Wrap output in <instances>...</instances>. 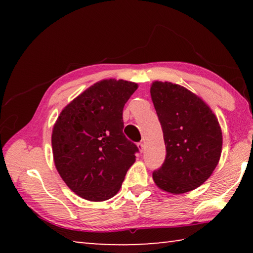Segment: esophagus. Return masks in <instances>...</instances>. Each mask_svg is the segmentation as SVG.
Masks as SVG:
<instances>
[{"mask_svg":"<svg viewBox=\"0 0 253 253\" xmlns=\"http://www.w3.org/2000/svg\"><path fill=\"white\" fill-rule=\"evenodd\" d=\"M137 146H138V149L140 151V153H143V152H144L145 146H144V144H143V143H138V144H137Z\"/></svg>","mask_w":253,"mask_h":253,"instance_id":"esophagus-1","label":"esophagus"}]
</instances>
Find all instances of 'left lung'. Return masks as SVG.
I'll return each mask as SVG.
<instances>
[{"label":"left lung","instance_id":"obj_1","mask_svg":"<svg viewBox=\"0 0 253 253\" xmlns=\"http://www.w3.org/2000/svg\"><path fill=\"white\" fill-rule=\"evenodd\" d=\"M151 96L166 146L163 165L153 172L161 190L183 194L207 181L222 152V130L199 96L172 83L154 81Z\"/></svg>","mask_w":253,"mask_h":253}]
</instances>
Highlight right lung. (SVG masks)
Masks as SVG:
<instances>
[{"label":"right lung","mask_w":253,"mask_h":253,"mask_svg":"<svg viewBox=\"0 0 253 253\" xmlns=\"http://www.w3.org/2000/svg\"><path fill=\"white\" fill-rule=\"evenodd\" d=\"M137 87L122 79L101 80L60 113L51 136L54 165L80 198H113L135 163L138 147L124 135L123 109Z\"/></svg>","instance_id":"obj_1"}]
</instances>
